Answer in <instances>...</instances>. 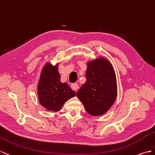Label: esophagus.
<instances>
[{"label": "esophagus", "mask_w": 155, "mask_h": 155, "mask_svg": "<svg viewBox=\"0 0 155 155\" xmlns=\"http://www.w3.org/2000/svg\"><path fill=\"white\" fill-rule=\"evenodd\" d=\"M71 89L74 91H77V89L78 88V85L77 83H73L71 85Z\"/></svg>", "instance_id": "obj_1"}]
</instances>
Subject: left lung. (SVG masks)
Segmentation results:
<instances>
[{"mask_svg":"<svg viewBox=\"0 0 155 155\" xmlns=\"http://www.w3.org/2000/svg\"><path fill=\"white\" fill-rule=\"evenodd\" d=\"M86 81L77 92L86 111L94 116L107 112L116 101L117 82L112 64L104 58L87 64Z\"/></svg>","mask_w":155,"mask_h":155,"instance_id":"left-lung-1","label":"left lung"}]
</instances>
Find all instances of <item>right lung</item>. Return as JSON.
<instances>
[{
    "label": "right lung",
    "mask_w": 155,
    "mask_h": 155,
    "mask_svg": "<svg viewBox=\"0 0 155 155\" xmlns=\"http://www.w3.org/2000/svg\"><path fill=\"white\" fill-rule=\"evenodd\" d=\"M58 65L44 66L38 86L39 103L49 111L57 112L69 99L76 95L67 83L60 82Z\"/></svg>",
    "instance_id": "obj_1"
}]
</instances>
